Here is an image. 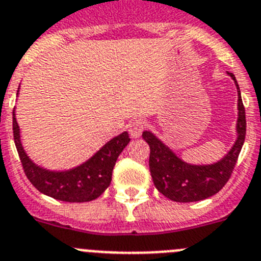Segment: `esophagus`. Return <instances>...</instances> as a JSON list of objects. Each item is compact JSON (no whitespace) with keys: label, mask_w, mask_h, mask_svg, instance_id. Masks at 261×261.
I'll return each instance as SVG.
<instances>
[{"label":"esophagus","mask_w":261,"mask_h":261,"mask_svg":"<svg viewBox=\"0 0 261 261\" xmlns=\"http://www.w3.org/2000/svg\"><path fill=\"white\" fill-rule=\"evenodd\" d=\"M143 130H144V122L142 119H135L128 125V133H130L131 138H139Z\"/></svg>","instance_id":"1"}]
</instances>
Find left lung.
<instances>
[{"label":"left lung","instance_id":"1","mask_svg":"<svg viewBox=\"0 0 261 261\" xmlns=\"http://www.w3.org/2000/svg\"><path fill=\"white\" fill-rule=\"evenodd\" d=\"M227 75L234 81L238 92V119L236 142L221 160L201 165L186 163L152 131H143V139L151 149L149 170L154 186L170 200L190 203L211 198L226 185L233 173L242 145L245 143L246 113L236 76L231 72H227Z\"/></svg>","mask_w":261,"mask_h":261}]
</instances>
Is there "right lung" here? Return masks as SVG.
I'll return each mask as SVG.
<instances>
[{
  "label": "right lung",
  "instance_id": "obj_1",
  "mask_svg": "<svg viewBox=\"0 0 261 261\" xmlns=\"http://www.w3.org/2000/svg\"><path fill=\"white\" fill-rule=\"evenodd\" d=\"M13 131L16 151L30 182L44 195L69 203H83L98 198L109 187L117 159L130 143L128 133L123 131L81 165L67 170H49L34 163L24 151L15 109L13 112Z\"/></svg>",
  "mask_w": 261,
  "mask_h": 261
}]
</instances>
